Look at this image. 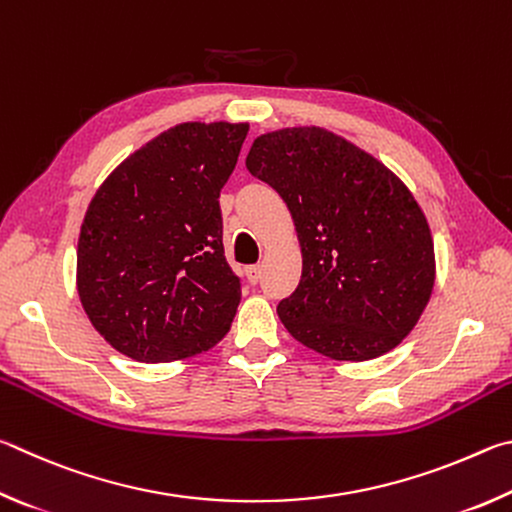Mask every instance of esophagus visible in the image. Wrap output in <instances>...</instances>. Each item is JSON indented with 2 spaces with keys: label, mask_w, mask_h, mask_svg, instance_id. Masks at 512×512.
Instances as JSON below:
<instances>
[{
  "label": "esophagus",
  "mask_w": 512,
  "mask_h": 512,
  "mask_svg": "<svg viewBox=\"0 0 512 512\" xmlns=\"http://www.w3.org/2000/svg\"><path fill=\"white\" fill-rule=\"evenodd\" d=\"M245 274H247L249 283H258V281H261V276H263V267L261 265H249Z\"/></svg>",
  "instance_id": "obj_1"
}]
</instances>
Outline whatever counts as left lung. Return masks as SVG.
Returning <instances> with one entry per match:
<instances>
[{
	"mask_svg": "<svg viewBox=\"0 0 512 512\" xmlns=\"http://www.w3.org/2000/svg\"><path fill=\"white\" fill-rule=\"evenodd\" d=\"M245 166L281 195L297 231L301 281L276 308L288 333L337 362L393 351L436 281L432 231L407 184L319 125L261 134Z\"/></svg>",
	"mask_w": 512,
	"mask_h": 512,
	"instance_id": "1",
	"label": "left lung"
}]
</instances>
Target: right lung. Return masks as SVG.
Masks as SVG:
<instances>
[{
  "label": "right lung",
  "instance_id": "right-lung-1",
  "mask_svg": "<svg viewBox=\"0 0 512 512\" xmlns=\"http://www.w3.org/2000/svg\"><path fill=\"white\" fill-rule=\"evenodd\" d=\"M249 123L186 121L125 157L80 224L76 290L114 351L175 362L229 333L240 281L222 247L220 188Z\"/></svg>",
  "mask_w": 512,
  "mask_h": 512
}]
</instances>
